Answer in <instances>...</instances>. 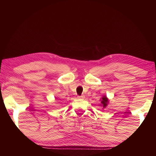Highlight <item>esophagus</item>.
Wrapping results in <instances>:
<instances>
[{"instance_id": "1", "label": "esophagus", "mask_w": 156, "mask_h": 156, "mask_svg": "<svg viewBox=\"0 0 156 156\" xmlns=\"http://www.w3.org/2000/svg\"><path fill=\"white\" fill-rule=\"evenodd\" d=\"M84 96H77V98L78 99H83V98H84Z\"/></svg>"}]
</instances>
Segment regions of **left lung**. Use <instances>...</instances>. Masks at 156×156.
I'll list each match as a JSON object with an SVG mask.
<instances>
[{"label":"left lung","instance_id":"1","mask_svg":"<svg viewBox=\"0 0 156 156\" xmlns=\"http://www.w3.org/2000/svg\"><path fill=\"white\" fill-rule=\"evenodd\" d=\"M107 102H108V99L107 97L105 96H103V98H102V100H101V103L103 104V107H105L106 105H107Z\"/></svg>","mask_w":156,"mask_h":156}]
</instances>
